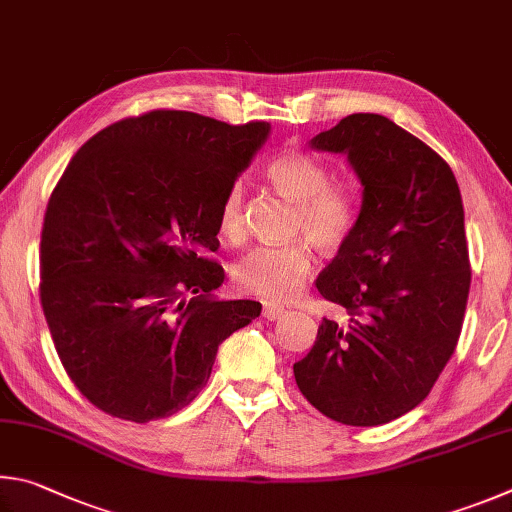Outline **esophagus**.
Segmentation results:
<instances>
[{
    "mask_svg": "<svg viewBox=\"0 0 512 512\" xmlns=\"http://www.w3.org/2000/svg\"><path fill=\"white\" fill-rule=\"evenodd\" d=\"M263 317H265L267 321H279L281 317H285V308H281V306H274V303H265V308H263Z\"/></svg>",
    "mask_w": 512,
    "mask_h": 512,
    "instance_id": "1",
    "label": "esophagus"
}]
</instances>
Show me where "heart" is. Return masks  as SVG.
Here are the masks:
<instances>
[{
    "label": "heart",
    "mask_w": 512,
    "mask_h": 512,
    "mask_svg": "<svg viewBox=\"0 0 512 512\" xmlns=\"http://www.w3.org/2000/svg\"><path fill=\"white\" fill-rule=\"evenodd\" d=\"M265 177L285 200L294 202L292 233L308 236L319 249H335L353 231L357 218L355 197L342 184H328V168L299 150H283L265 166ZM245 191L236 182L224 193L218 211V229L227 240L242 236ZM312 254L303 240L288 245H261L249 249L233 265V283L242 292L272 303L297 297L312 274Z\"/></svg>",
    "instance_id": "1"
}]
</instances>
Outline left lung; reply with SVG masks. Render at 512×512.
Here are the masks:
<instances>
[{"instance_id":"obj_1","label":"left lung","mask_w":512,"mask_h":512,"mask_svg":"<svg viewBox=\"0 0 512 512\" xmlns=\"http://www.w3.org/2000/svg\"><path fill=\"white\" fill-rule=\"evenodd\" d=\"M310 148L346 155L362 206L317 279L348 324L321 321L294 378L337 423L384 425L429 396L459 342L470 292L461 191L427 143L382 114L346 116Z\"/></svg>"}]
</instances>
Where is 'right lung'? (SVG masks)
<instances>
[{
    "label": "right lung",
    "instance_id": "1",
    "mask_svg": "<svg viewBox=\"0 0 512 512\" xmlns=\"http://www.w3.org/2000/svg\"><path fill=\"white\" fill-rule=\"evenodd\" d=\"M155 110L112 123L69 161L40 240V299L62 366L101 411L132 423L177 414L209 380L218 346L261 303L213 294L224 270V193L270 137Z\"/></svg>",
    "mask_w": 512,
    "mask_h": 512
}]
</instances>
